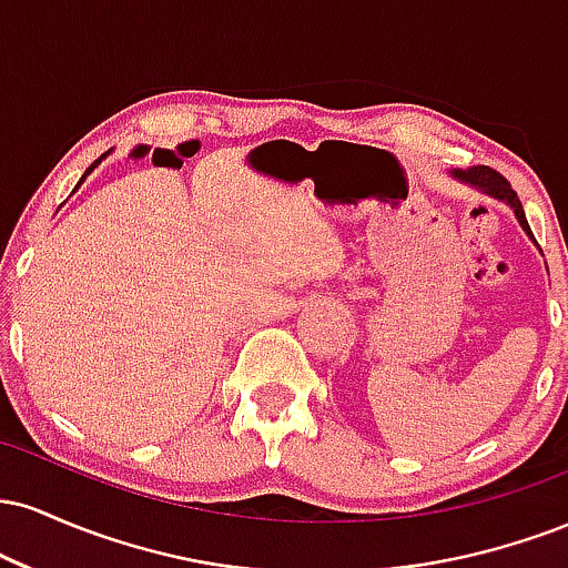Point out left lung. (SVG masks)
Returning a JSON list of instances; mask_svg holds the SVG:
<instances>
[{"label":"left lung","instance_id":"left-lung-1","mask_svg":"<svg viewBox=\"0 0 568 568\" xmlns=\"http://www.w3.org/2000/svg\"><path fill=\"white\" fill-rule=\"evenodd\" d=\"M452 179L459 181V184H467V186L478 189V192L486 194V197L499 200V202H505V205H510V211L515 213V219H518L520 230H524L534 240V234L529 230V221H526L524 205H520L518 194L513 192V186L507 184L505 175H499L497 171H491V168H486V165H475V168H467V171H462V168H454ZM534 243H537V240H534Z\"/></svg>","mask_w":568,"mask_h":568}]
</instances>
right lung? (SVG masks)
<instances>
[{
  "label": "right lung",
  "instance_id": "right-lung-1",
  "mask_svg": "<svg viewBox=\"0 0 568 568\" xmlns=\"http://www.w3.org/2000/svg\"><path fill=\"white\" fill-rule=\"evenodd\" d=\"M103 158H106V154H103ZM103 158H101V160H103ZM101 160H95V162H93V165H90V168H88V171H84V175H82V179H80V184H77V186H74V192H77V189H80V186H82V181H84V179H88V175L95 171V165H98V162H101Z\"/></svg>",
  "mask_w": 568,
  "mask_h": 568
}]
</instances>
